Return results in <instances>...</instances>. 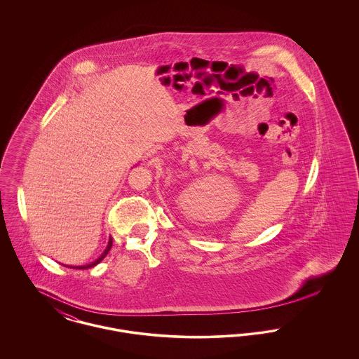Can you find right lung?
Wrapping results in <instances>:
<instances>
[{
	"mask_svg": "<svg viewBox=\"0 0 359 359\" xmlns=\"http://www.w3.org/2000/svg\"><path fill=\"white\" fill-rule=\"evenodd\" d=\"M111 245H113V239H109V242H107V246H106V249H104V252H103L101 256L98 257L95 261H93V262H90V264H87V265H81V266H69V265H66V266H69L71 269H88V268H93V266H95V265H98L101 261H102L104 257L107 256V253H109V250L111 249Z\"/></svg>",
	"mask_w": 359,
	"mask_h": 359,
	"instance_id": "right-lung-1",
	"label": "right lung"
}]
</instances>
